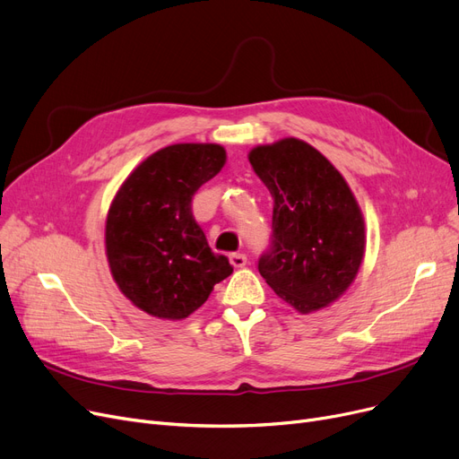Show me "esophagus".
I'll return each instance as SVG.
<instances>
[{
  "label": "esophagus",
  "mask_w": 459,
  "mask_h": 459,
  "mask_svg": "<svg viewBox=\"0 0 459 459\" xmlns=\"http://www.w3.org/2000/svg\"><path fill=\"white\" fill-rule=\"evenodd\" d=\"M229 260H230V264H232L234 268H244L246 264H247V256L244 253H232L229 256Z\"/></svg>",
  "instance_id": "1"
}]
</instances>
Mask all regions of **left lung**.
I'll return each mask as SVG.
<instances>
[{
	"instance_id": "8db88e82",
	"label": "left lung",
	"mask_w": 459,
	"mask_h": 459,
	"mask_svg": "<svg viewBox=\"0 0 459 459\" xmlns=\"http://www.w3.org/2000/svg\"><path fill=\"white\" fill-rule=\"evenodd\" d=\"M273 197L272 244L258 272L301 315L339 299L365 255V220L344 177L308 143L286 137L249 152Z\"/></svg>"
}]
</instances>
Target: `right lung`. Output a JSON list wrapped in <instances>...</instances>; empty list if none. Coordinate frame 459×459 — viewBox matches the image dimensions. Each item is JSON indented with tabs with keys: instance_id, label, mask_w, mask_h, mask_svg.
Instances as JSON below:
<instances>
[{
	"instance_id": "add662e5",
	"label": "right lung",
	"mask_w": 459,
	"mask_h": 459,
	"mask_svg": "<svg viewBox=\"0 0 459 459\" xmlns=\"http://www.w3.org/2000/svg\"><path fill=\"white\" fill-rule=\"evenodd\" d=\"M225 161L221 144H169L141 161L117 191L106 221L109 270L120 292L151 316L187 318L232 273L191 212L195 191Z\"/></svg>"
}]
</instances>
